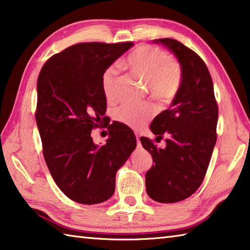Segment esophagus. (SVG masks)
<instances>
[{
  "label": "esophagus",
  "mask_w": 250,
  "mask_h": 250,
  "mask_svg": "<svg viewBox=\"0 0 250 250\" xmlns=\"http://www.w3.org/2000/svg\"><path fill=\"white\" fill-rule=\"evenodd\" d=\"M140 138H141V136H140L139 134H136V141H138V145H139V146H141V142H140Z\"/></svg>",
  "instance_id": "obj_1"
}]
</instances>
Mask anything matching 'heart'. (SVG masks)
<instances>
[{"label":"heart","instance_id":"heart-1","mask_svg":"<svg viewBox=\"0 0 250 250\" xmlns=\"http://www.w3.org/2000/svg\"><path fill=\"white\" fill-rule=\"evenodd\" d=\"M132 75L146 83L154 100L167 104L177 94L182 71L179 63L171 60L165 51L151 45H143L132 52L124 62ZM117 71L114 67L107 69L102 77V86L106 99H115ZM154 115V107L148 104H124L115 111V118L132 129H140Z\"/></svg>","mask_w":250,"mask_h":250}]
</instances>
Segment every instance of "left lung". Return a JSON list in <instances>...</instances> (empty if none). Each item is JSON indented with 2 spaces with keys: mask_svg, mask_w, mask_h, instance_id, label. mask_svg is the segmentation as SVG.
Here are the masks:
<instances>
[{
  "mask_svg": "<svg viewBox=\"0 0 250 250\" xmlns=\"http://www.w3.org/2000/svg\"><path fill=\"white\" fill-rule=\"evenodd\" d=\"M153 42L167 47L182 71L171 106L150 125L157 138L169 134L166 147L141 138L155 163L146 172V192L155 202L171 204L189 197L203 182L217 141L218 105L208 68L196 53L173 39Z\"/></svg>",
  "mask_w": 250,
  "mask_h": 250,
  "instance_id": "1",
  "label": "left lung"
}]
</instances>
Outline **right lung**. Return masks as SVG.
<instances>
[{
    "label": "right lung",
    "instance_id": "1",
    "mask_svg": "<svg viewBox=\"0 0 250 250\" xmlns=\"http://www.w3.org/2000/svg\"><path fill=\"white\" fill-rule=\"evenodd\" d=\"M132 46L75 44L53 55L39 75L36 121L44 159L57 187L73 202L94 205L110 198L117 171L136 147L133 131L124 124L109 125L103 146L91 136L106 111L102 77Z\"/></svg>",
    "mask_w": 250,
    "mask_h": 250
}]
</instances>
